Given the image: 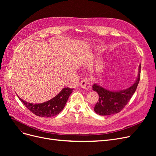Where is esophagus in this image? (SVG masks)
<instances>
[{"label": "esophagus", "instance_id": "esophagus-1", "mask_svg": "<svg viewBox=\"0 0 156 156\" xmlns=\"http://www.w3.org/2000/svg\"><path fill=\"white\" fill-rule=\"evenodd\" d=\"M79 84H80V87L83 89H85V90L88 89L90 88V86L88 79H84L83 80H82Z\"/></svg>", "mask_w": 156, "mask_h": 156}]
</instances>
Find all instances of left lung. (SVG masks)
<instances>
[{
  "label": "left lung",
  "mask_w": 156,
  "mask_h": 156,
  "mask_svg": "<svg viewBox=\"0 0 156 156\" xmlns=\"http://www.w3.org/2000/svg\"><path fill=\"white\" fill-rule=\"evenodd\" d=\"M140 64L139 66L138 76L131 87L124 90L112 91L94 83L93 90L99 95V100L94 107V111L101 116H107L119 112L129 102L135 93L140 81Z\"/></svg>",
  "instance_id": "8db88e82"
}]
</instances>
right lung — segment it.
I'll return each mask as SVG.
<instances>
[{
  "instance_id": "obj_1",
  "label": "right lung",
  "mask_w": 156,
  "mask_h": 156,
  "mask_svg": "<svg viewBox=\"0 0 156 156\" xmlns=\"http://www.w3.org/2000/svg\"><path fill=\"white\" fill-rule=\"evenodd\" d=\"M72 88H64L57 95L51 100L41 103H30L23 100L18 96L21 101L30 112L41 117H51L57 115L65 107L69 96L73 92Z\"/></svg>"
}]
</instances>
